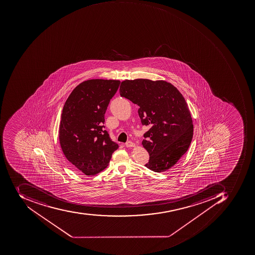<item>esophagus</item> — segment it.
Returning <instances> with one entry per match:
<instances>
[{
    "label": "esophagus",
    "mask_w": 255,
    "mask_h": 255,
    "mask_svg": "<svg viewBox=\"0 0 255 255\" xmlns=\"http://www.w3.org/2000/svg\"><path fill=\"white\" fill-rule=\"evenodd\" d=\"M125 145H126V147H135V144H134L133 142H132V141H130V140L127 141V142L125 143Z\"/></svg>",
    "instance_id": "1"
}]
</instances>
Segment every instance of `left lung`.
Segmentation results:
<instances>
[{
	"mask_svg": "<svg viewBox=\"0 0 255 255\" xmlns=\"http://www.w3.org/2000/svg\"><path fill=\"white\" fill-rule=\"evenodd\" d=\"M121 96L139 106L141 124L150 127L142 145L150 158L145 167L155 172L172 168L187 151L193 125L185 98L176 87L165 80H126Z\"/></svg>",
	"mask_w": 255,
	"mask_h": 255,
	"instance_id": "1",
	"label": "left lung"
}]
</instances>
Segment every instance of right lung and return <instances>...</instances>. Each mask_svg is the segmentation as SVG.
<instances>
[{
    "label": "right lung",
    "mask_w": 255,
    "mask_h": 255,
    "mask_svg": "<svg viewBox=\"0 0 255 255\" xmlns=\"http://www.w3.org/2000/svg\"><path fill=\"white\" fill-rule=\"evenodd\" d=\"M119 80H89L72 91L63 107L59 137L73 169L94 175L105 169L118 144L104 130V115Z\"/></svg>",
    "instance_id": "right-lung-1"
}]
</instances>
